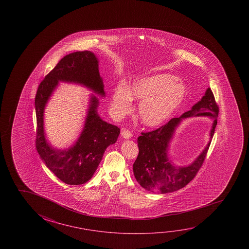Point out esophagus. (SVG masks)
Here are the masks:
<instances>
[{"label": "esophagus", "mask_w": 249, "mask_h": 249, "mask_svg": "<svg viewBox=\"0 0 249 249\" xmlns=\"http://www.w3.org/2000/svg\"><path fill=\"white\" fill-rule=\"evenodd\" d=\"M132 136H133V135H132L130 131L126 130V129H123L122 131V137L123 138L127 140V139H130Z\"/></svg>", "instance_id": "34e87169"}]
</instances>
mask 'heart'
<instances>
[{"label": "heart", "instance_id": "obj_1", "mask_svg": "<svg viewBox=\"0 0 249 249\" xmlns=\"http://www.w3.org/2000/svg\"><path fill=\"white\" fill-rule=\"evenodd\" d=\"M187 88L176 75L157 73L135 80L126 88L118 85L112 95L111 107L115 116L129 113L132 100L141 101L138 115L145 126L155 127L171 118L182 105Z\"/></svg>", "mask_w": 249, "mask_h": 249}]
</instances>
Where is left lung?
<instances>
[{
	"mask_svg": "<svg viewBox=\"0 0 249 249\" xmlns=\"http://www.w3.org/2000/svg\"><path fill=\"white\" fill-rule=\"evenodd\" d=\"M219 107L212 90L208 88L199 102L178 118H173L156 130L139 136V155L133 165L138 183L147 191L167 194L177 191L195 178L203 163L217 125ZM206 116L213 120L210 142L199 156L189 165L179 166L169 159L168 150L176 128L184 119Z\"/></svg>",
	"mask_w": 249,
	"mask_h": 249,
	"instance_id": "8db88e82",
	"label": "left lung"
}]
</instances>
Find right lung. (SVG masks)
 I'll return each instance as SVG.
<instances>
[{"label": "right lung", "mask_w": 249, "mask_h": 249, "mask_svg": "<svg viewBox=\"0 0 249 249\" xmlns=\"http://www.w3.org/2000/svg\"><path fill=\"white\" fill-rule=\"evenodd\" d=\"M59 82L78 84L105 97L98 58L91 51L66 55L41 82L35 100L38 154L49 170L61 181L69 185H81L94 176L107 147L116 142L120 128L100 117L97 110L99 99L91 94L84 126L77 141L64 149L53 147L46 136L44 111Z\"/></svg>", "instance_id": "1"}]
</instances>
